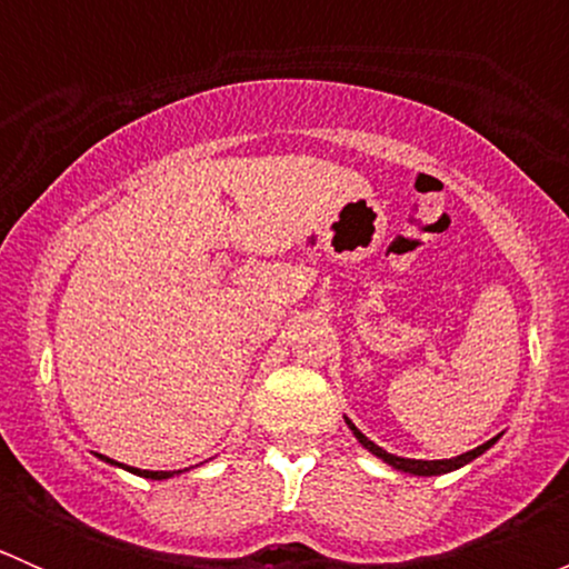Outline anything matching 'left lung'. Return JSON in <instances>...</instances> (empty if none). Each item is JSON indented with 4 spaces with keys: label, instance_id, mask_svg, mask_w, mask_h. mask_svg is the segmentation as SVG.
I'll use <instances>...</instances> for the list:
<instances>
[{
    "label": "left lung",
    "instance_id": "obj_1",
    "mask_svg": "<svg viewBox=\"0 0 569 569\" xmlns=\"http://www.w3.org/2000/svg\"><path fill=\"white\" fill-rule=\"evenodd\" d=\"M347 423H349V429H352V432H355V438H358L360 443H363L366 449L371 451V455H377V457H380V460H386L388 465H393L396 470H405V473H416V476H440V473H449V470H457V468H462L465 462H470V460H476V457H479V455H485V451L490 449L492 443H496V438H492V440H487V443H481L479 449H473V451H465V455L455 457V460H405V457L388 455V451H382L380 446H377V443H371V440L366 438V435L360 432V429L355 427L352 421H347Z\"/></svg>",
    "mask_w": 569,
    "mask_h": 569
}]
</instances>
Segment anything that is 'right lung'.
Returning a JSON list of instances; mask_svg holds the SVG:
<instances>
[{"label":"right lung","instance_id":"obj_1","mask_svg":"<svg viewBox=\"0 0 569 569\" xmlns=\"http://www.w3.org/2000/svg\"><path fill=\"white\" fill-rule=\"evenodd\" d=\"M129 470L137 476H146V479H168V476H173L170 470H140V468H129Z\"/></svg>","mask_w":569,"mask_h":569}]
</instances>
